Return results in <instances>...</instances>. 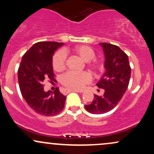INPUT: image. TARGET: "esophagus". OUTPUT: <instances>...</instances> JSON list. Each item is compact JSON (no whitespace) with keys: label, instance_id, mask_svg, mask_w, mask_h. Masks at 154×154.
Listing matches in <instances>:
<instances>
[{"label":"esophagus","instance_id":"34e87169","mask_svg":"<svg viewBox=\"0 0 154 154\" xmlns=\"http://www.w3.org/2000/svg\"><path fill=\"white\" fill-rule=\"evenodd\" d=\"M70 92H77V93H79V91H77V90H71V89H65L64 90V93H69Z\"/></svg>","mask_w":154,"mask_h":154}]
</instances>
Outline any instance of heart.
<instances>
[{
    "label": "heart",
    "instance_id": "obj_1",
    "mask_svg": "<svg viewBox=\"0 0 154 154\" xmlns=\"http://www.w3.org/2000/svg\"><path fill=\"white\" fill-rule=\"evenodd\" d=\"M72 51L80 56L85 61H88L89 66L95 72L102 69V64L93 59L95 56V51L91 47L85 45H79L72 48ZM70 50L65 48L56 51L52 57V66L55 71L61 72L66 66V54ZM61 82L66 88L73 90H82L91 81V76L86 72L68 71L61 77Z\"/></svg>",
    "mask_w": 154,
    "mask_h": 154
}]
</instances>
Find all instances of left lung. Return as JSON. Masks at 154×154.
I'll use <instances>...</instances> for the list:
<instances>
[{
	"instance_id": "obj_1",
	"label": "left lung",
	"mask_w": 154,
	"mask_h": 154,
	"mask_svg": "<svg viewBox=\"0 0 154 154\" xmlns=\"http://www.w3.org/2000/svg\"><path fill=\"white\" fill-rule=\"evenodd\" d=\"M106 56V72L96 85L103 89V95H94V99L85 108L93 114H104L117 105L128 89L131 76L128 55L117 45L100 43ZM99 91V90H98Z\"/></svg>"
}]
</instances>
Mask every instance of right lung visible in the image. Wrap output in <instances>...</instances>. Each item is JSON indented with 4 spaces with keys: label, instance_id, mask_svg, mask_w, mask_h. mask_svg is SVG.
I'll return each mask as SVG.
<instances>
[{
    "label": "right lung",
    "instance_id": "add662e5",
    "mask_svg": "<svg viewBox=\"0 0 154 154\" xmlns=\"http://www.w3.org/2000/svg\"><path fill=\"white\" fill-rule=\"evenodd\" d=\"M63 43L38 42L23 56L18 69V81L23 98L35 112L43 116L59 114L64 107L66 96L56 88L54 93L45 92L44 81L55 80L52 66L54 51Z\"/></svg>",
    "mask_w": 154,
    "mask_h": 154
}]
</instances>
